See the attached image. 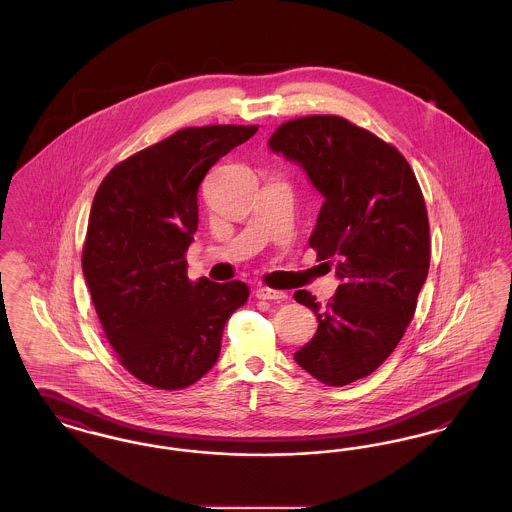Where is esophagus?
<instances>
[{
    "mask_svg": "<svg viewBox=\"0 0 512 512\" xmlns=\"http://www.w3.org/2000/svg\"><path fill=\"white\" fill-rule=\"evenodd\" d=\"M257 299H272V301H278V299H286L288 295L284 292H278V290H270V288H259L257 292Z\"/></svg>",
    "mask_w": 512,
    "mask_h": 512,
    "instance_id": "esophagus-1",
    "label": "esophagus"
}]
</instances>
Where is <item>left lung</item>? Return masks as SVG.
I'll use <instances>...</instances> for the list:
<instances>
[{"label": "left lung", "mask_w": 512, "mask_h": 512, "mask_svg": "<svg viewBox=\"0 0 512 512\" xmlns=\"http://www.w3.org/2000/svg\"><path fill=\"white\" fill-rule=\"evenodd\" d=\"M268 146L324 195L309 245L341 280L324 309L307 290L293 293L318 320L293 357L318 382L347 386L382 365L413 320L430 268L424 195L397 147L343 117L284 122Z\"/></svg>", "instance_id": "1"}]
</instances>
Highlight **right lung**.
Wrapping results in <instances>:
<instances>
[{
    "instance_id": "obj_1",
    "label": "right lung",
    "mask_w": 512,
    "mask_h": 512,
    "mask_svg": "<svg viewBox=\"0 0 512 512\" xmlns=\"http://www.w3.org/2000/svg\"><path fill=\"white\" fill-rule=\"evenodd\" d=\"M259 126L174 132L115 165L92 203L82 270L121 365L157 390H184L217 363L226 320L249 297L240 280H188L197 190Z\"/></svg>"
}]
</instances>
